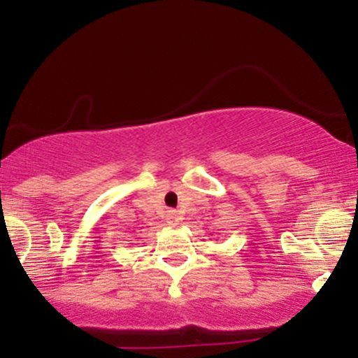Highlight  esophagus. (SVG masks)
<instances>
[{"instance_id":"esophagus-1","label":"esophagus","mask_w":358,"mask_h":358,"mask_svg":"<svg viewBox=\"0 0 358 358\" xmlns=\"http://www.w3.org/2000/svg\"><path fill=\"white\" fill-rule=\"evenodd\" d=\"M166 220L170 222L171 225H176V224H180V222H182V217H180L178 212L168 210V213H166Z\"/></svg>"}]
</instances>
